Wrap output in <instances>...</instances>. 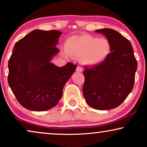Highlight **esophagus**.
Masks as SVG:
<instances>
[{"label": "esophagus", "mask_w": 147, "mask_h": 147, "mask_svg": "<svg viewBox=\"0 0 147 147\" xmlns=\"http://www.w3.org/2000/svg\"><path fill=\"white\" fill-rule=\"evenodd\" d=\"M76 71H77L78 72H82V71H83V69H82L80 66H78L77 68H76Z\"/></svg>", "instance_id": "esophagus-1"}]
</instances>
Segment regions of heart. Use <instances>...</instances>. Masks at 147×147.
I'll return each instance as SVG.
<instances>
[{"label":"heart","instance_id":"heart-1","mask_svg":"<svg viewBox=\"0 0 147 147\" xmlns=\"http://www.w3.org/2000/svg\"><path fill=\"white\" fill-rule=\"evenodd\" d=\"M63 51L65 57H82L84 64L94 66L102 63L111 52V43L106 38L90 35H74L67 39Z\"/></svg>","mask_w":147,"mask_h":147}]
</instances>
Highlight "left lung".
Returning <instances> with one entry per match:
<instances>
[{
	"label": "left lung",
	"mask_w": 147,
	"mask_h": 147,
	"mask_svg": "<svg viewBox=\"0 0 147 147\" xmlns=\"http://www.w3.org/2000/svg\"><path fill=\"white\" fill-rule=\"evenodd\" d=\"M111 43V52L104 62L85 68L83 94L88 105L106 110L120 106L133 89L137 61L128 40L111 29L96 31Z\"/></svg>",
	"instance_id": "obj_1"
}]
</instances>
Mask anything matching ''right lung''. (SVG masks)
Listing matches in <instances>:
<instances>
[{"label": "right lung", "mask_w": 147, "mask_h": 147, "mask_svg": "<svg viewBox=\"0 0 147 147\" xmlns=\"http://www.w3.org/2000/svg\"><path fill=\"white\" fill-rule=\"evenodd\" d=\"M61 31L36 29L18 41L9 60L8 83L18 102L32 111H45L57 105L63 88L77 65L57 67L51 63Z\"/></svg>", "instance_id": "add662e5"}]
</instances>
